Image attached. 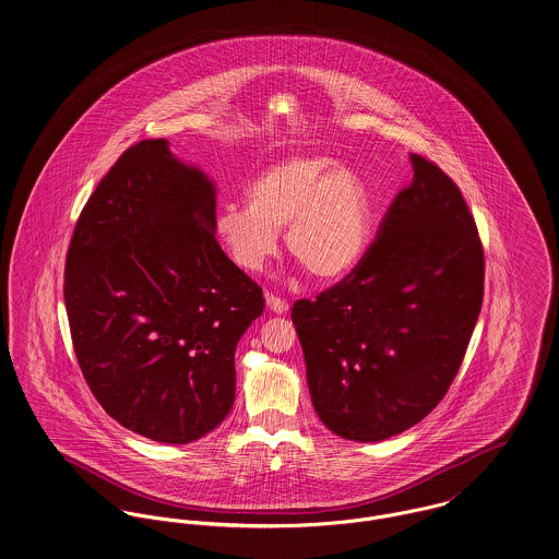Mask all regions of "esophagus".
<instances>
[{"mask_svg":"<svg viewBox=\"0 0 559 559\" xmlns=\"http://www.w3.org/2000/svg\"><path fill=\"white\" fill-rule=\"evenodd\" d=\"M266 307H269L273 313H277V316H282V313L288 311V302H286L284 298L275 297V295H266Z\"/></svg>","mask_w":559,"mask_h":559,"instance_id":"esophagus-1","label":"esophagus"}]
</instances>
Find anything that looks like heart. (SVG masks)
Returning <instances> with one entry per match:
<instances>
[{
    "instance_id": "b5f03b06",
    "label": "heart",
    "mask_w": 559,
    "mask_h": 559,
    "mask_svg": "<svg viewBox=\"0 0 559 559\" xmlns=\"http://www.w3.org/2000/svg\"><path fill=\"white\" fill-rule=\"evenodd\" d=\"M246 203H223L212 223L216 241L241 271H261L277 254L284 228L288 252L324 282L345 277L367 252V188L331 156H290L266 167L246 188Z\"/></svg>"
}]
</instances>
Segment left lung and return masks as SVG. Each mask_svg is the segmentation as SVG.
Instances as JSON below:
<instances>
[{"mask_svg":"<svg viewBox=\"0 0 559 559\" xmlns=\"http://www.w3.org/2000/svg\"><path fill=\"white\" fill-rule=\"evenodd\" d=\"M409 160L413 180L362 261L293 307L313 409L360 443L401 435L441 403L484 300V248L460 188L424 156Z\"/></svg>","mask_w":559,"mask_h":559,"instance_id":"1","label":"left lung"}]
</instances>
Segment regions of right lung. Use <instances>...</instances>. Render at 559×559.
Wrapping results in <instances>:
<instances>
[{
    "label": "right lung",
    "mask_w": 559,
    "mask_h": 559,
    "mask_svg": "<svg viewBox=\"0 0 559 559\" xmlns=\"http://www.w3.org/2000/svg\"><path fill=\"white\" fill-rule=\"evenodd\" d=\"M216 187L167 140L127 150L86 201L66 262L82 374L120 426L187 445L235 403V349L262 290L223 252Z\"/></svg>",
    "instance_id": "1"
}]
</instances>
